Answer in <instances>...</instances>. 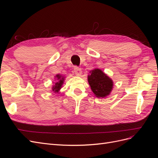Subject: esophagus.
I'll list each match as a JSON object with an SVG mask.
<instances>
[{
	"label": "esophagus",
	"mask_w": 158,
	"mask_h": 158,
	"mask_svg": "<svg viewBox=\"0 0 158 158\" xmlns=\"http://www.w3.org/2000/svg\"><path fill=\"white\" fill-rule=\"evenodd\" d=\"M74 71L76 76H81V74H82V70H81V69H80L79 67H77V66H75L74 69Z\"/></svg>",
	"instance_id": "34e87169"
}]
</instances>
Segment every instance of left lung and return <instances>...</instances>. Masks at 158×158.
I'll return each instance as SVG.
<instances>
[{"label":"left lung","instance_id":"obj_1","mask_svg":"<svg viewBox=\"0 0 158 158\" xmlns=\"http://www.w3.org/2000/svg\"><path fill=\"white\" fill-rule=\"evenodd\" d=\"M88 81L91 89L98 98H104L111 94L113 88V81L99 69L89 72Z\"/></svg>","mask_w":158,"mask_h":158}]
</instances>
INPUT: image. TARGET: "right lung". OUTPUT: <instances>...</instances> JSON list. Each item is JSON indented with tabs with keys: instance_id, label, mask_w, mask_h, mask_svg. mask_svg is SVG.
I'll return each mask as SVG.
<instances>
[{
	"instance_id": "right-lung-1",
	"label": "right lung",
	"mask_w": 158,
	"mask_h": 158,
	"mask_svg": "<svg viewBox=\"0 0 158 158\" xmlns=\"http://www.w3.org/2000/svg\"><path fill=\"white\" fill-rule=\"evenodd\" d=\"M65 76L62 74H56L55 76V82L53 83V85H52L51 91L52 93L54 94H59L60 89L63 87V85L64 82Z\"/></svg>"
}]
</instances>
